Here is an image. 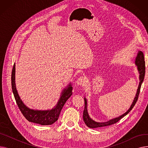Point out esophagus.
<instances>
[{"mask_svg":"<svg viewBox=\"0 0 148 148\" xmlns=\"http://www.w3.org/2000/svg\"><path fill=\"white\" fill-rule=\"evenodd\" d=\"M86 77L81 76V77H79L76 82L78 85H80V86H83V85H84L85 84V83H86Z\"/></svg>","mask_w":148,"mask_h":148,"instance_id":"esophagus-1","label":"esophagus"}]
</instances>
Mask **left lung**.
Masks as SVG:
<instances>
[{
	"label": "left lung",
	"instance_id": "left-lung-1",
	"mask_svg": "<svg viewBox=\"0 0 148 148\" xmlns=\"http://www.w3.org/2000/svg\"><path fill=\"white\" fill-rule=\"evenodd\" d=\"M135 64L137 67L138 71L140 74L139 75L140 82H139L138 89L137 90L136 97L133 100V103H132L129 109L125 113H123V114L121 115L118 118H115L114 119H112L111 120H109L108 121L105 122H97L93 119H92L89 117V115L88 114V109H87V100L86 98H84V109L83 111V121H84V123H86V125L88 127L91 128H96L106 127V126L112 125V124H114L117 122H118L121 119H122L123 117H124V116H126L132 110V108L134 107V106H135L137 101L138 99L140 90L141 85L143 82L145 74V58H144V54L142 51H138L137 56L136 58V60H135Z\"/></svg>",
	"mask_w": 148,
	"mask_h": 148
}]
</instances>
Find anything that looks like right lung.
<instances>
[{
	"label": "right lung",
	"instance_id": "add662e5",
	"mask_svg": "<svg viewBox=\"0 0 148 148\" xmlns=\"http://www.w3.org/2000/svg\"><path fill=\"white\" fill-rule=\"evenodd\" d=\"M15 65L14 64L11 74V84L12 92L17 106L25 118L29 122L40 124V125H51V124L57 121L65 103L73 94V87L71 86V84L70 83L68 84L67 88L62 91L57 104L52 109L47 110H35L28 108L23 103L21 99H20L16 89V86H15Z\"/></svg>",
	"mask_w": 148,
	"mask_h": 148
}]
</instances>
